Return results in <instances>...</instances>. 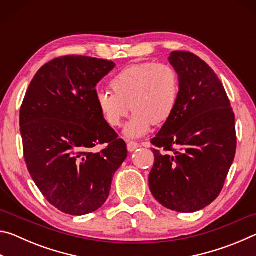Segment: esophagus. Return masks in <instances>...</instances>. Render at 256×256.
Wrapping results in <instances>:
<instances>
[{
	"mask_svg": "<svg viewBox=\"0 0 256 256\" xmlns=\"http://www.w3.org/2000/svg\"><path fill=\"white\" fill-rule=\"evenodd\" d=\"M141 144H138V142H133V141H128V150L130 151V152H132V151L136 150L138 148H140Z\"/></svg>",
	"mask_w": 256,
	"mask_h": 256,
	"instance_id": "34e87169",
	"label": "esophagus"
}]
</instances>
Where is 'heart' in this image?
<instances>
[{
	"label": "heart",
	"mask_w": 256,
	"mask_h": 256,
	"mask_svg": "<svg viewBox=\"0 0 256 256\" xmlns=\"http://www.w3.org/2000/svg\"><path fill=\"white\" fill-rule=\"evenodd\" d=\"M110 88L112 92L102 90L96 96L102 118L116 128L130 110H134L124 134L138 138L148 132L152 124H162L170 118L178 98L180 79L170 64L144 62L118 73L110 80Z\"/></svg>",
	"instance_id": "heart-1"
}]
</instances>
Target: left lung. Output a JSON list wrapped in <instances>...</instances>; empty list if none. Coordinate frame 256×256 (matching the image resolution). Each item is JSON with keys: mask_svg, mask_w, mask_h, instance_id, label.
I'll return each mask as SVG.
<instances>
[{"mask_svg": "<svg viewBox=\"0 0 256 256\" xmlns=\"http://www.w3.org/2000/svg\"><path fill=\"white\" fill-rule=\"evenodd\" d=\"M175 110L152 140L149 175L154 198L167 209L196 212L222 192L236 154L235 114L222 81L198 56L176 50Z\"/></svg>", "mask_w": 256, "mask_h": 256, "instance_id": "1", "label": "left lung"}]
</instances>
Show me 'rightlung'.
Wrapping results in <instances>:
<instances>
[{
  "label": "right lung",
  "mask_w": 256,
  "mask_h": 256,
  "mask_svg": "<svg viewBox=\"0 0 256 256\" xmlns=\"http://www.w3.org/2000/svg\"><path fill=\"white\" fill-rule=\"evenodd\" d=\"M115 63L68 55L34 74L20 108V132L28 172L42 196L71 216L98 210L112 176L128 157L126 144L107 124L96 86ZM106 144L100 152L94 146Z\"/></svg>",
  "instance_id": "obj_1"
}]
</instances>
